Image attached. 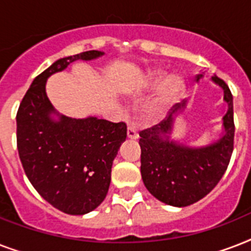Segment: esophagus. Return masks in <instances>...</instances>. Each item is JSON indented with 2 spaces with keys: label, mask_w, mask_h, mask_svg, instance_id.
I'll return each instance as SVG.
<instances>
[{
  "label": "esophagus",
  "mask_w": 251,
  "mask_h": 251,
  "mask_svg": "<svg viewBox=\"0 0 251 251\" xmlns=\"http://www.w3.org/2000/svg\"><path fill=\"white\" fill-rule=\"evenodd\" d=\"M127 138H130V139H138V138H139L137 127H135L133 124H130V125L127 126Z\"/></svg>",
  "instance_id": "34e87169"
}]
</instances>
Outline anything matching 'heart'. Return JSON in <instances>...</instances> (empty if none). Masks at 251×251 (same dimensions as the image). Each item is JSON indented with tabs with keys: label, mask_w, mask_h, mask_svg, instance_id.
Here are the masks:
<instances>
[{
	"label": "heart",
	"mask_w": 251,
	"mask_h": 251,
	"mask_svg": "<svg viewBox=\"0 0 251 251\" xmlns=\"http://www.w3.org/2000/svg\"><path fill=\"white\" fill-rule=\"evenodd\" d=\"M160 78H155V80H159ZM183 82L182 79L177 75H169L167 76L163 83L159 87L157 95L155 100H153L152 105H151V110H156L161 106H164L165 104L171 102L172 100H175L179 95V92L182 91Z\"/></svg>",
	"instance_id": "heart-1"
}]
</instances>
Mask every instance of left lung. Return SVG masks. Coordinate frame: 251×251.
I'll return each mask as SVG.
<instances>
[{"label": "left lung", "mask_w": 251, "mask_h": 251, "mask_svg": "<svg viewBox=\"0 0 251 251\" xmlns=\"http://www.w3.org/2000/svg\"><path fill=\"white\" fill-rule=\"evenodd\" d=\"M197 75V82L202 78ZM224 91L228 110L223 117L224 133L207 146L190 147L171 139L177 114L186 101L172 108L165 120L139 133L141 173L147 190L160 202L175 207H186L204 198L226 173L233 152V96L229 87L219 76L211 78Z\"/></svg>", "instance_id": "8db88e82"}]
</instances>
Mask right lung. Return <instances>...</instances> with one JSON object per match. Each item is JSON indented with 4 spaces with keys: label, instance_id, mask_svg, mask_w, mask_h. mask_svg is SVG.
Listing matches in <instances>:
<instances>
[{
    "label": "right lung",
    "instance_id": "right-lung-1",
    "mask_svg": "<svg viewBox=\"0 0 251 251\" xmlns=\"http://www.w3.org/2000/svg\"><path fill=\"white\" fill-rule=\"evenodd\" d=\"M102 54L87 50L57 60L33 79L17 113L18 152L29 182L47 202L69 215L88 214L105 199L126 125L60 114L49 101L45 84L74 61Z\"/></svg>",
    "mask_w": 251,
    "mask_h": 251
}]
</instances>
